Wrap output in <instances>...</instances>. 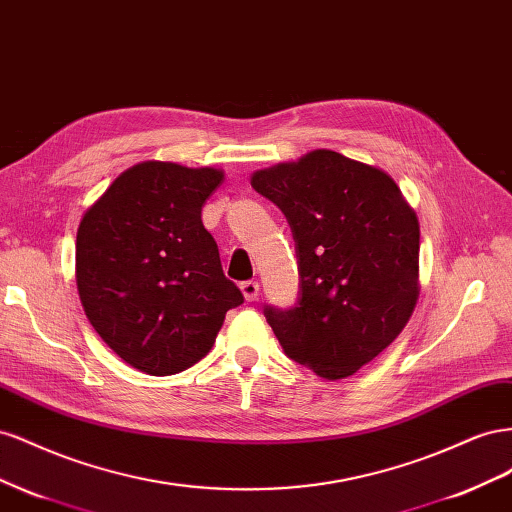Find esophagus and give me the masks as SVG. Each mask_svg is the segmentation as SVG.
Here are the masks:
<instances>
[{"label": "esophagus", "instance_id": "obj_1", "mask_svg": "<svg viewBox=\"0 0 512 512\" xmlns=\"http://www.w3.org/2000/svg\"><path fill=\"white\" fill-rule=\"evenodd\" d=\"M240 289H242L246 302L257 300V296H259V283L257 281H244V283H240Z\"/></svg>", "mask_w": 512, "mask_h": 512}]
</instances>
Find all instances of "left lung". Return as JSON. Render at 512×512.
<instances>
[{
	"instance_id": "1",
	"label": "left lung",
	"mask_w": 512,
	"mask_h": 512,
	"mask_svg": "<svg viewBox=\"0 0 512 512\" xmlns=\"http://www.w3.org/2000/svg\"><path fill=\"white\" fill-rule=\"evenodd\" d=\"M285 214L300 291L289 309L264 306L283 352L343 379L399 337L418 300L420 229L388 173L332 150L253 173Z\"/></svg>"
}]
</instances>
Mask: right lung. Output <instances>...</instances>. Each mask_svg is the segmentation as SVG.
Returning <instances> with one entry per match:
<instances>
[{
	"mask_svg": "<svg viewBox=\"0 0 512 512\" xmlns=\"http://www.w3.org/2000/svg\"><path fill=\"white\" fill-rule=\"evenodd\" d=\"M223 171L141 163L85 212L77 287L94 330L130 367L173 375L206 356L225 313L244 302L201 208Z\"/></svg>",
	"mask_w": 512,
	"mask_h": 512,
	"instance_id": "1",
	"label": "right lung"
}]
</instances>
